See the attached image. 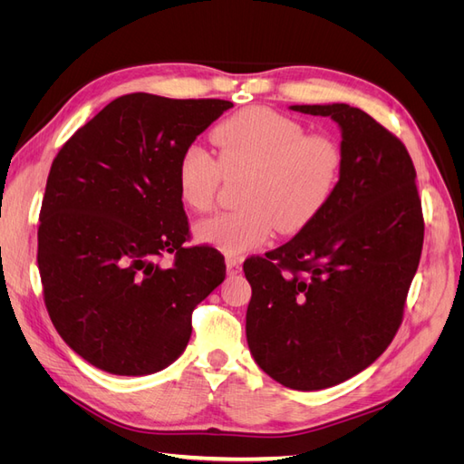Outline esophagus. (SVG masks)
Returning <instances> with one entry per match:
<instances>
[{
	"mask_svg": "<svg viewBox=\"0 0 464 464\" xmlns=\"http://www.w3.org/2000/svg\"><path fill=\"white\" fill-rule=\"evenodd\" d=\"M227 273H228L230 276H234V275H237V273H242V261L237 259V257H228V259H227Z\"/></svg>",
	"mask_w": 464,
	"mask_h": 464,
	"instance_id": "obj_1",
	"label": "esophagus"
}]
</instances>
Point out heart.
<instances>
[{
    "label": "heart",
    "instance_id": "1",
    "mask_svg": "<svg viewBox=\"0 0 464 464\" xmlns=\"http://www.w3.org/2000/svg\"><path fill=\"white\" fill-rule=\"evenodd\" d=\"M215 159L201 143L181 149L176 160L179 199L193 210L215 201L222 174L249 172L242 210L217 213L195 224V237L227 256L263 246L275 227L292 234L305 228L334 195L344 154L334 137L305 128L271 108H247L218 123Z\"/></svg>",
    "mask_w": 464,
    "mask_h": 464
}]
</instances>
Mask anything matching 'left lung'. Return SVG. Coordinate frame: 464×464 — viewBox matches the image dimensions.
I'll return each mask as SVG.
<instances>
[{
  "mask_svg": "<svg viewBox=\"0 0 464 464\" xmlns=\"http://www.w3.org/2000/svg\"><path fill=\"white\" fill-rule=\"evenodd\" d=\"M341 130L343 176L327 207L290 242L249 257V353L280 385L319 391L385 353L418 269L424 218L399 139L350 104H296Z\"/></svg>",
  "mask_w": 464,
  "mask_h": 464,
  "instance_id": "8db88e82",
  "label": "left lung"
}]
</instances>
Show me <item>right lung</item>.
<instances>
[{
	"mask_svg": "<svg viewBox=\"0 0 464 464\" xmlns=\"http://www.w3.org/2000/svg\"><path fill=\"white\" fill-rule=\"evenodd\" d=\"M234 104L123 94L62 147L40 208L38 271L55 331L114 375L170 366L191 314L227 276L215 247H186L176 160ZM175 256L172 267L160 257Z\"/></svg>",
	"mask_w": 464,
	"mask_h": 464,
	"instance_id": "1",
	"label": "right lung"
}]
</instances>
